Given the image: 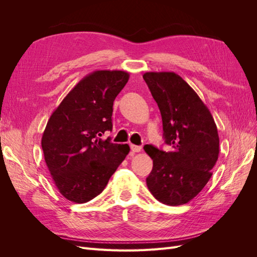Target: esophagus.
Returning a JSON list of instances; mask_svg holds the SVG:
<instances>
[{
	"label": "esophagus",
	"instance_id": "1",
	"mask_svg": "<svg viewBox=\"0 0 257 257\" xmlns=\"http://www.w3.org/2000/svg\"><path fill=\"white\" fill-rule=\"evenodd\" d=\"M142 149H143L142 147H139V146H135V145H131V150L133 151L134 153H138V152H141V151H142Z\"/></svg>",
	"mask_w": 257,
	"mask_h": 257
}]
</instances>
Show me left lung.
<instances>
[{"instance_id":"1","label":"left lung","mask_w":257,"mask_h":257,"mask_svg":"<svg viewBox=\"0 0 257 257\" xmlns=\"http://www.w3.org/2000/svg\"><path fill=\"white\" fill-rule=\"evenodd\" d=\"M144 79L160 108L165 152L152 146L145 151L153 160L147 186L161 203H189L205 188L219 158L220 139L215 122L197 93L174 72H149Z\"/></svg>"}]
</instances>
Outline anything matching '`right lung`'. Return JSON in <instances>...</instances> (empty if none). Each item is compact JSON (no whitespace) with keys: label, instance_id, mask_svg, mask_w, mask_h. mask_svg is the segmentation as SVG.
Returning <instances> with one entry per match:
<instances>
[{"label":"right lung","instance_id":"obj_1","mask_svg":"<svg viewBox=\"0 0 257 257\" xmlns=\"http://www.w3.org/2000/svg\"><path fill=\"white\" fill-rule=\"evenodd\" d=\"M130 74L95 71L82 78L48 120L42 138L46 165L66 199L84 204L99 195L130 152L127 144L103 141L111 131L113 100Z\"/></svg>","mask_w":257,"mask_h":257}]
</instances>
